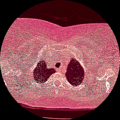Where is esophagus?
Listing matches in <instances>:
<instances>
[{"label": "esophagus", "mask_w": 120, "mask_h": 120, "mask_svg": "<svg viewBox=\"0 0 120 120\" xmlns=\"http://www.w3.org/2000/svg\"><path fill=\"white\" fill-rule=\"evenodd\" d=\"M57 71H58L59 72H60V71H61V70H60V69H58V70H57Z\"/></svg>", "instance_id": "1"}]
</instances>
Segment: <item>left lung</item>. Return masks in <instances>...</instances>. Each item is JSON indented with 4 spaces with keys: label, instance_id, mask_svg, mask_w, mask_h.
Here are the masks:
<instances>
[{
    "label": "left lung",
    "instance_id": "8db88e82",
    "mask_svg": "<svg viewBox=\"0 0 120 120\" xmlns=\"http://www.w3.org/2000/svg\"><path fill=\"white\" fill-rule=\"evenodd\" d=\"M71 60L65 75L70 84L74 86H79L84 79V70L76 59Z\"/></svg>",
    "mask_w": 120,
    "mask_h": 120
}]
</instances>
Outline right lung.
Returning a JSON list of instances; mask_svg holds the SVG:
<instances>
[{
	"mask_svg": "<svg viewBox=\"0 0 120 120\" xmlns=\"http://www.w3.org/2000/svg\"><path fill=\"white\" fill-rule=\"evenodd\" d=\"M54 72H55V69L52 68H47L46 63L45 60H43L38 64L37 66L33 72V78L37 83L43 84L47 81L50 76Z\"/></svg>",
	"mask_w": 120,
	"mask_h": 120,
	"instance_id": "right-lung-1",
	"label": "right lung"
}]
</instances>
